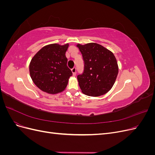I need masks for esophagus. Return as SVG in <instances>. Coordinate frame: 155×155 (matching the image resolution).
<instances>
[{"label": "esophagus", "instance_id": "obj_1", "mask_svg": "<svg viewBox=\"0 0 155 155\" xmlns=\"http://www.w3.org/2000/svg\"><path fill=\"white\" fill-rule=\"evenodd\" d=\"M72 72L73 74V76H76V68L74 67L73 68H72Z\"/></svg>", "mask_w": 155, "mask_h": 155}]
</instances>
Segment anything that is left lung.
<instances>
[{
    "instance_id": "obj_1",
    "label": "left lung",
    "mask_w": 155,
    "mask_h": 155,
    "mask_svg": "<svg viewBox=\"0 0 155 155\" xmlns=\"http://www.w3.org/2000/svg\"><path fill=\"white\" fill-rule=\"evenodd\" d=\"M77 46L84 61L83 72L77 77L82 92L94 97L105 94L113 86L118 74L115 56L97 43Z\"/></svg>"
}]
</instances>
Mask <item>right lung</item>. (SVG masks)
Listing matches in <instances>:
<instances>
[{"label": "right lung", "mask_w": 155, "mask_h": 155, "mask_svg": "<svg viewBox=\"0 0 155 155\" xmlns=\"http://www.w3.org/2000/svg\"><path fill=\"white\" fill-rule=\"evenodd\" d=\"M68 44H51L42 48L32 58L30 64V76L41 91L57 94L67 87L72 72L67 67L65 53Z\"/></svg>", "instance_id": "right-lung-1"}]
</instances>
